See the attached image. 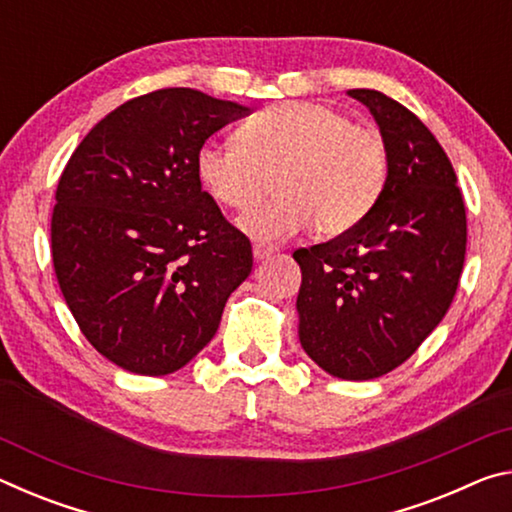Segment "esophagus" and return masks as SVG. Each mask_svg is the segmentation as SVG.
Instances as JSON below:
<instances>
[{
  "mask_svg": "<svg viewBox=\"0 0 512 512\" xmlns=\"http://www.w3.org/2000/svg\"><path fill=\"white\" fill-rule=\"evenodd\" d=\"M273 253H275L273 246H264V244H255V246H253L255 259H266V257H271Z\"/></svg>",
  "mask_w": 512,
  "mask_h": 512,
  "instance_id": "esophagus-1",
  "label": "esophagus"
}]
</instances>
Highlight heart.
<instances>
[{"label":"heart","mask_w":512,"mask_h":512,"mask_svg":"<svg viewBox=\"0 0 512 512\" xmlns=\"http://www.w3.org/2000/svg\"><path fill=\"white\" fill-rule=\"evenodd\" d=\"M275 176L277 196L239 219L259 244L314 230L336 237L370 214L388 180V149L372 128L311 101H284L255 112L235 140H207L196 176L216 203L246 210Z\"/></svg>","instance_id":"b5f03b06"}]
</instances>
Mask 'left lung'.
Listing matches in <instances>:
<instances>
[{
    "instance_id": "obj_1",
    "label": "left lung",
    "mask_w": 512,
    "mask_h": 512,
    "mask_svg": "<svg viewBox=\"0 0 512 512\" xmlns=\"http://www.w3.org/2000/svg\"><path fill=\"white\" fill-rule=\"evenodd\" d=\"M388 149V180L370 214L327 244L298 248L300 343L329 375L375 379L420 348L461 280L467 219L443 146L400 101L350 90Z\"/></svg>"
}]
</instances>
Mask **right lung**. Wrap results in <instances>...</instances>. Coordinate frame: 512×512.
Here are the masks:
<instances>
[{"mask_svg":"<svg viewBox=\"0 0 512 512\" xmlns=\"http://www.w3.org/2000/svg\"><path fill=\"white\" fill-rule=\"evenodd\" d=\"M248 108L192 88L121 103L58 180L51 259L85 339L135 375H169L212 341L253 248L196 176V151Z\"/></svg>","mask_w":512,"mask_h":512,"instance_id":"right-lung-1","label":"right lung"}]
</instances>
